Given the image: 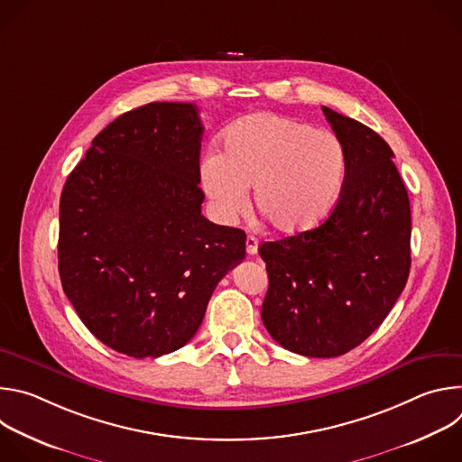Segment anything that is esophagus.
Segmentation results:
<instances>
[{
    "instance_id": "esophagus-1",
    "label": "esophagus",
    "mask_w": 462,
    "mask_h": 462,
    "mask_svg": "<svg viewBox=\"0 0 462 462\" xmlns=\"http://www.w3.org/2000/svg\"><path fill=\"white\" fill-rule=\"evenodd\" d=\"M257 237H254V236H248L246 237V254L248 255H254L255 252H257Z\"/></svg>"
}]
</instances>
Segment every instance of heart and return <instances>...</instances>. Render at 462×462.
Returning <instances> with one entry per match:
<instances>
[{
    "label": "heart",
    "instance_id": "b5f03b06",
    "mask_svg": "<svg viewBox=\"0 0 462 462\" xmlns=\"http://www.w3.org/2000/svg\"><path fill=\"white\" fill-rule=\"evenodd\" d=\"M344 175L346 152L335 134L274 113L236 122L223 155L208 153L199 168L217 219L243 214L252 188L257 212L282 234L314 228L333 208Z\"/></svg>",
    "mask_w": 462,
    "mask_h": 462
}]
</instances>
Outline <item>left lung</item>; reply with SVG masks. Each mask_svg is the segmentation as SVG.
<instances>
[{"label":"left lung","mask_w":462,"mask_h":462,"mask_svg":"<svg viewBox=\"0 0 462 462\" xmlns=\"http://www.w3.org/2000/svg\"><path fill=\"white\" fill-rule=\"evenodd\" d=\"M321 109L346 152L340 197L319 226L259 246L269 274L261 319L285 349L333 358L360 346L404 291L411 210L387 143Z\"/></svg>","instance_id":"1"}]
</instances>
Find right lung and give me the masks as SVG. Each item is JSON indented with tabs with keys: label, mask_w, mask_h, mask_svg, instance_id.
<instances>
[{
	"label": "right lung",
	"mask_w": 462,
	"mask_h": 462,
	"mask_svg": "<svg viewBox=\"0 0 462 462\" xmlns=\"http://www.w3.org/2000/svg\"><path fill=\"white\" fill-rule=\"evenodd\" d=\"M197 106L152 102L93 139L60 197L65 296L107 347L157 358L186 346L246 236L201 214Z\"/></svg>",
	"instance_id": "add662e5"
}]
</instances>
